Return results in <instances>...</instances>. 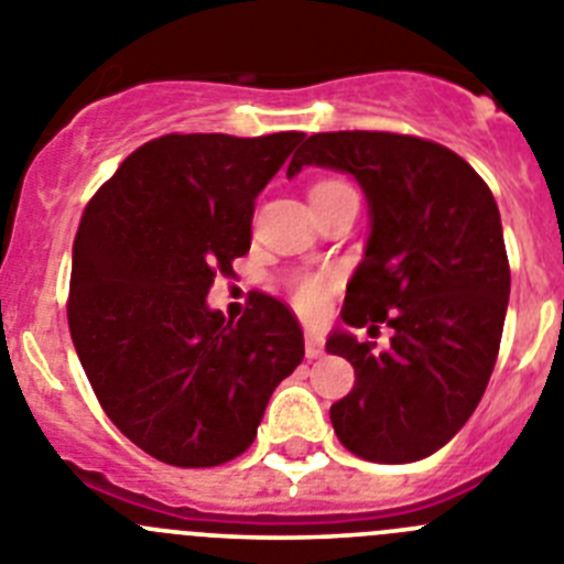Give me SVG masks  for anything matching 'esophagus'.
Here are the masks:
<instances>
[{
  "instance_id": "esophagus-1",
  "label": "esophagus",
  "mask_w": 564,
  "mask_h": 564,
  "mask_svg": "<svg viewBox=\"0 0 564 564\" xmlns=\"http://www.w3.org/2000/svg\"><path fill=\"white\" fill-rule=\"evenodd\" d=\"M305 356L307 358L325 356V338H322V333L305 330Z\"/></svg>"
}]
</instances>
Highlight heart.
Listing matches in <instances>:
<instances>
[{
	"label": "heart",
	"mask_w": 564,
	"mask_h": 564,
	"mask_svg": "<svg viewBox=\"0 0 564 564\" xmlns=\"http://www.w3.org/2000/svg\"><path fill=\"white\" fill-rule=\"evenodd\" d=\"M327 186H338L336 181H325V183H316L313 192L318 188H327ZM311 192V194H313ZM330 276H322V273H305V276H296L293 279V302L302 313H318L325 307L327 302V291H330Z\"/></svg>",
	"instance_id": "heart-1"
}]
</instances>
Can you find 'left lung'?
Returning a JSON list of instances; mask_svg holds the SVG:
<instances>
[{
	"label": "left lung",
	"mask_w": 564,
	"mask_h": 564,
	"mask_svg": "<svg viewBox=\"0 0 564 564\" xmlns=\"http://www.w3.org/2000/svg\"><path fill=\"white\" fill-rule=\"evenodd\" d=\"M305 166L352 174L370 208L344 325L392 327L381 352L347 330L327 336L356 370L333 430L364 460L430 457L471 417L500 350L511 271L495 194L460 154L412 134H311L288 177Z\"/></svg>",
	"instance_id": "1"
}]
</instances>
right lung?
Wrapping results in <instances>:
<instances>
[{"label":"right lung","mask_w":564,"mask_h":564,"mask_svg":"<svg viewBox=\"0 0 564 564\" xmlns=\"http://www.w3.org/2000/svg\"><path fill=\"white\" fill-rule=\"evenodd\" d=\"M302 132L163 134L134 149L84 208L67 322L109 421L183 468L234 460L273 390L305 358L296 316L253 293L239 322L206 302L251 248L253 200Z\"/></svg>","instance_id":"1"}]
</instances>
